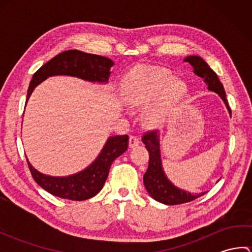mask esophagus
Segmentation results:
<instances>
[{
  "label": "esophagus",
  "instance_id": "34e87169",
  "mask_svg": "<svg viewBox=\"0 0 252 252\" xmlns=\"http://www.w3.org/2000/svg\"><path fill=\"white\" fill-rule=\"evenodd\" d=\"M138 144H140V140H138V137L134 136V135H131L130 138H129V146L131 148L137 146Z\"/></svg>",
  "mask_w": 252,
  "mask_h": 252
}]
</instances>
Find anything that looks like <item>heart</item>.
I'll return each instance as SVG.
<instances>
[{
    "label": "heart",
    "instance_id": "1",
    "mask_svg": "<svg viewBox=\"0 0 252 252\" xmlns=\"http://www.w3.org/2000/svg\"><path fill=\"white\" fill-rule=\"evenodd\" d=\"M119 90L122 100L132 108L149 103L144 121L152 127L167 122L187 94L186 84L164 68L137 66L122 77Z\"/></svg>",
    "mask_w": 252,
    "mask_h": 252
}]
</instances>
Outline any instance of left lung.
I'll return each instance as SVG.
<instances>
[{"label":"left lung","mask_w":252,"mask_h":252,"mask_svg":"<svg viewBox=\"0 0 252 252\" xmlns=\"http://www.w3.org/2000/svg\"><path fill=\"white\" fill-rule=\"evenodd\" d=\"M184 62L190 63L194 68V73L196 76L203 79V82L208 85V90L219 94L223 99L224 104L231 114L226 94L224 91L223 84L219 80L217 73L209 67L208 63L199 56H187ZM143 143L149 154V163L146 173L144 174V185L148 191V194L164 205H180V203L189 202L196 198L205 195L207 191L199 192V194H191V192L181 189L170 182L164 174L161 163V156H160V144H159V133L157 131L147 132L142 138Z\"/></svg>","instance_id":"8db88e82"}]
</instances>
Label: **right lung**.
Wrapping results in <instances>:
<instances>
[{
	"instance_id": "obj_1",
	"label": "right lung",
	"mask_w": 252,
	"mask_h": 252,
	"mask_svg": "<svg viewBox=\"0 0 252 252\" xmlns=\"http://www.w3.org/2000/svg\"><path fill=\"white\" fill-rule=\"evenodd\" d=\"M112 66L114 62L104 56L89 54L78 50L63 52L44 63L33 74L29 84L26 104L33 90L49 77L71 76L90 82L107 83ZM127 145V135L109 137L98 157L88 168L69 176L46 175L32 167L28 158L27 162L32 178L42 189L63 199L81 201L98 194L108 176L111 163L126 151Z\"/></svg>"
}]
</instances>
